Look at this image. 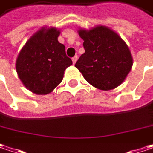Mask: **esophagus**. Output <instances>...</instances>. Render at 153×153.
<instances>
[{
    "instance_id": "obj_1",
    "label": "esophagus",
    "mask_w": 153,
    "mask_h": 153,
    "mask_svg": "<svg viewBox=\"0 0 153 153\" xmlns=\"http://www.w3.org/2000/svg\"><path fill=\"white\" fill-rule=\"evenodd\" d=\"M77 58H78V56H75L74 57H72V62H73V64H75V63L76 62Z\"/></svg>"
}]
</instances>
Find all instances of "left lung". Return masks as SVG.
I'll return each mask as SVG.
<instances>
[{
  "label": "left lung",
  "mask_w": 153,
  "mask_h": 153,
  "mask_svg": "<svg viewBox=\"0 0 153 153\" xmlns=\"http://www.w3.org/2000/svg\"><path fill=\"white\" fill-rule=\"evenodd\" d=\"M85 52L75 64L95 88L109 91L125 81L132 67V56L125 41L105 26L80 29Z\"/></svg>",
  "instance_id": "obj_1"
}]
</instances>
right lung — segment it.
Returning a JSON list of instances; mask_svg holds the SVG:
<instances>
[{
	"instance_id": "obj_1",
	"label": "right lung",
	"mask_w": 153,
	"mask_h": 153,
	"mask_svg": "<svg viewBox=\"0 0 153 153\" xmlns=\"http://www.w3.org/2000/svg\"><path fill=\"white\" fill-rule=\"evenodd\" d=\"M60 31L42 27L27 40L20 51L17 74L23 85L33 93H50L62 80L64 71L72 64L65 46L58 42Z\"/></svg>"
}]
</instances>
